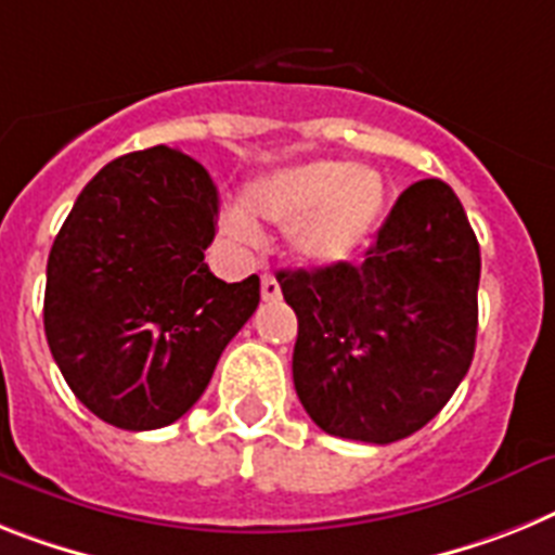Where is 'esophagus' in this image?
<instances>
[{
  "label": "esophagus",
  "instance_id": "34e87169",
  "mask_svg": "<svg viewBox=\"0 0 555 555\" xmlns=\"http://www.w3.org/2000/svg\"><path fill=\"white\" fill-rule=\"evenodd\" d=\"M279 296H282V287H279L276 276H273V273H262V299L276 301Z\"/></svg>",
  "mask_w": 555,
  "mask_h": 555
}]
</instances>
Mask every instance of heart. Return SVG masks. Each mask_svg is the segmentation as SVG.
<instances>
[{
  "label": "heart",
  "mask_w": 555,
  "mask_h": 555,
  "mask_svg": "<svg viewBox=\"0 0 555 555\" xmlns=\"http://www.w3.org/2000/svg\"><path fill=\"white\" fill-rule=\"evenodd\" d=\"M245 206L254 217L291 228V248L301 262H347L378 228L386 208L380 175L356 169L349 160H310L273 169L245 189ZM222 231L236 242L259 240V228L240 208L222 214Z\"/></svg>",
  "instance_id": "b5f03b06"
}]
</instances>
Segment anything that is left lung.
Masks as SVG:
<instances>
[{
    "label": "left lung",
    "instance_id": "1",
    "mask_svg": "<svg viewBox=\"0 0 555 555\" xmlns=\"http://www.w3.org/2000/svg\"><path fill=\"white\" fill-rule=\"evenodd\" d=\"M293 384L327 435L395 443L449 403L477 344L479 245L443 180L409 185L361 264L279 270Z\"/></svg>",
    "mask_w": 555,
    "mask_h": 555
}]
</instances>
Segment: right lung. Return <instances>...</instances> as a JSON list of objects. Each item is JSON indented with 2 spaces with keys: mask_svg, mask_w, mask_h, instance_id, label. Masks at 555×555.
Returning <instances> with one entry per match:
<instances>
[{
  "mask_svg": "<svg viewBox=\"0 0 555 555\" xmlns=\"http://www.w3.org/2000/svg\"><path fill=\"white\" fill-rule=\"evenodd\" d=\"M220 194L180 149L106 163L55 236L44 333L83 406L127 431L163 428L206 392L254 315L259 276L228 285L206 264Z\"/></svg>",
  "mask_w": 555,
  "mask_h": 555,
  "instance_id": "right-lung-1",
  "label": "right lung"
}]
</instances>
